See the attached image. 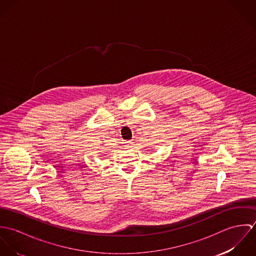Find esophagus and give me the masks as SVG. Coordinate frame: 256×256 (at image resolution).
I'll use <instances>...</instances> for the list:
<instances>
[{"label":"esophagus","mask_w":256,"mask_h":256,"mask_svg":"<svg viewBox=\"0 0 256 256\" xmlns=\"http://www.w3.org/2000/svg\"><path fill=\"white\" fill-rule=\"evenodd\" d=\"M133 146V142L132 141H127V142H125V146L127 148H131Z\"/></svg>","instance_id":"esophagus-1"}]
</instances>
